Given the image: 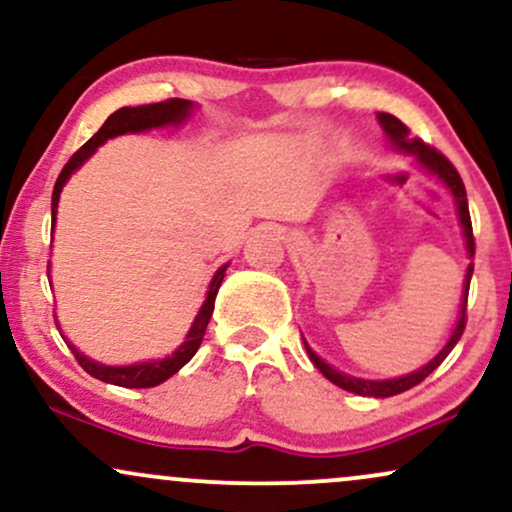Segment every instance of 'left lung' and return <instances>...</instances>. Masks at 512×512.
Masks as SVG:
<instances>
[{
	"label": "left lung",
	"instance_id": "left-lung-1",
	"mask_svg": "<svg viewBox=\"0 0 512 512\" xmlns=\"http://www.w3.org/2000/svg\"><path fill=\"white\" fill-rule=\"evenodd\" d=\"M378 120H380V125H383V129H385L387 139H390V142L395 144L397 149L407 151V154H414L416 158H419L421 166H426L433 175H438V178L450 187L452 197H455V202H457V214H460V223H462V228H464L467 252H469V257H474V233H472V219H469V207H467V190H464V182L460 178V173H457V168L452 166L448 158L440 154L438 149H433V146H428L426 142H421L419 137H411L409 127L404 125L402 120H397L395 115L378 113ZM472 272H474V262L469 264L467 276H464V298H462L460 320H457L455 332H452L450 342L445 344V349L440 351V354L433 358V361L428 363V366L414 370V373L404 375V378H395V380H361V378H351V375H344V373H339V370H334L332 366H327V363L322 361V358L317 356L308 344H305L310 361L315 363V368L320 370V373L325 375V378L330 380V383H334L337 387H342V390H346V392H354V395H363V397H392V395H399V392L411 390V387H414V385L424 383L428 375H431L433 370H436L440 363L445 361V356H448L450 351L455 349V344L460 342V337H462V332H464V325H467V296H469V281H472Z\"/></svg>",
	"mask_w": 512,
	"mask_h": 512
}]
</instances>
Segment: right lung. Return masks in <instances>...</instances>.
Segmentation results:
<instances>
[{"instance_id":"1","label":"right lung","mask_w":512,"mask_h":512,"mask_svg":"<svg viewBox=\"0 0 512 512\" xmlns=\"http://www.w3.org/2000/svg\"><path fill=\"white\" fill-rule=\"evenodd\" d=\"M190 110H192V103L182 101V98H168V101L137 105V108H129L127 105V108L115 110V113L103 122V127L98 129V132L93 134V137L88 139V142L81 146V149L76 151L72 158H69L67 166L62 168L60 178H57V182H55V190H52V226H55L57 202H60V192H62L64 182L69 180V175H72L74 170L86 161V158L93 156V151H96L98 146H101L103 142H108V139L117 137V134L144 132V129H151V127L180 125V122L190 115ZM223 272H226V267H221L219 272H216L214 279H211L207 301H204L202 310H199L195 322H192V330L187 332V342L182 344L173 356L163 358V361L137 363V366H103V363H96V361H91V358H86L84 354H79L72 344H69V349H72V354L76 361H79V366L84 368L88 375H93V378L103 380V383L120 385V387H156V385H161L163 380H168L170 375L178 373V370L197 354L204 332H207L209 317H211V313H214V298H216V291H219V286L223 281Z\"/></svg>"}]
</instances>
